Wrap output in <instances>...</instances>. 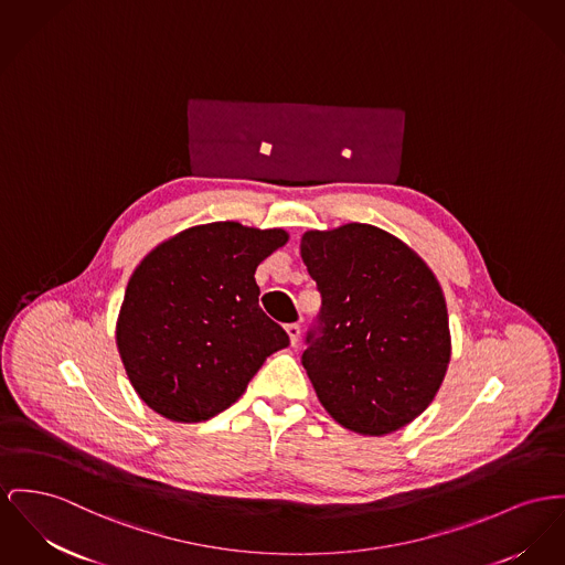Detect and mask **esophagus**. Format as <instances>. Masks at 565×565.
<instances>
[{"label": "esophagus", "instance_id": "1", "mask_svg": "<svg viewBox=\"0 0 565 565\" xmlns=\"http://www.w3.org/2000/svg\"><path fill=\"white\" fill-rule=\"evenodd\" d=\"M287 334H289L291 344H296L298 339H300V326H298V323H289V326H287Z\"/></svg>", "mask_w": 565, "mask_h": 565}]
</instances>
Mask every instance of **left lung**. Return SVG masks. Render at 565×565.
<instances>
[{"label": "left lung", "mask_w": 565, "mask_h": 565, "mask_svg": "<svg viewBox=\"0 0 565 565\" xmlns=\"http://www.w3.org/2000/svg\"><path fill=\"white\" fill-rule=\"evenodd\" d=\"M323 306L301 364L342 428L383 437L437 396L451 358L441 285L396 235L364 223L301 235Z\"/></svg>", "instance_id": "left-lung-1"}]
</instances>
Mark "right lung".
<instances>
[{
    "label": "right lung",
    "instance_id": "add662e5",
    "mask_svg": "<svg viewBox=\"0 0 565 565\" xmlns=\"http://www.w3.org/2000/svg\"><path fill=\"white\" fill-rule=\"evenodd\" d=\"M285 228L225 221L171 235L135 267L115 323L124 371L151 412L182 424L228 409L289 344L259 308L255 271Z\"/></svg>",
    "mask_w": 565,
    "mask_h": 565
}]
</instances>
